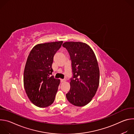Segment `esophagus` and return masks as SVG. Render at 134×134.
Here are the masks:
<instances>
[{"instance_id":"1","label":"esophagus","mask_w":134,"mask_h":134,"mask_svg":"<svg viewBox=\"0 0 134 134\" xmlns=\"http://www.w3.org/2000/svg\"><path fill=\"white\" fill-rule=\"evenodd\" d=\"M66 81V80H65V79H61L60 80V82H65Z\"/></svg>"}]
</instances>
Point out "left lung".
<instances>
[{
	"instance_id": "obj_1",
	"label": "left lung",
	"mask_w": 134,
	"mask_h": 134,
	"mask_svg": "<svg viewBox=\"0 0 134 134\" xmlns=\"http://www.w3.org/2000/svg\"><path fill=\"white\" fill-rule=\"evenodd\" d=\"M63 46L69 54L73 75L66 98L75 106H84L91 102L99 85L100 70L96 56L85 43L66 42Z\"/></svg>"
}]
</instances>
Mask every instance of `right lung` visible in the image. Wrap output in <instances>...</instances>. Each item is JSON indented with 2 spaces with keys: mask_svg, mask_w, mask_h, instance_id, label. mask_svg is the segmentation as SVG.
<instances>
[{
  "mask_svg": "<svg viewBox=\"0 0 134 134\" xmlns=\"http://www.w3.org/2000/svg\"><path fill=\"white\" fill-rule=\"evenodd\" d=\"M63 41L38 44L31 50L24 71V86L30 100L40 108L53 103L60 80L52 74L53 57Z\"/></svg>",
  "mask_w": 134,
  "mask_h": 134,
  "instance_id": "add662e5",
  "label": "right lung"
}]
</instances>
